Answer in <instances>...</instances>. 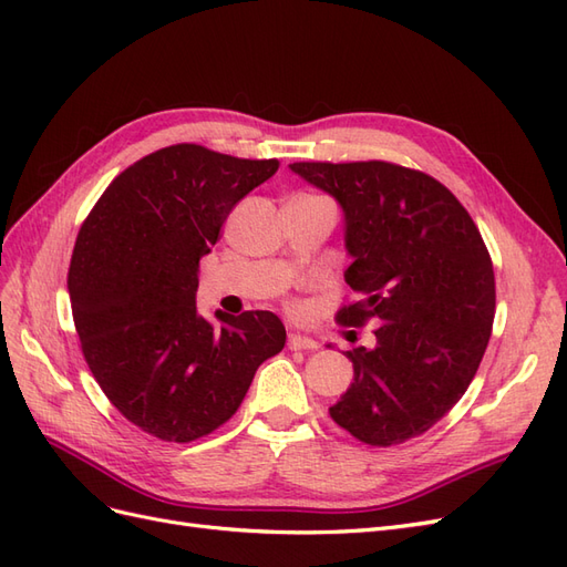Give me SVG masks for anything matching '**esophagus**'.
Segmentation results:
<instances>
[{"instance_id": "34e87169", "label": "esophagus", "mask_w": 567, "mask_h": 567, "mask_svg": "<svg viewBox=\"0 0 567 567\" xmlns=\"http://www.w3.org/2000/svg\"><path fill=\"white\" fill-rule=\"evenodd\" d=\"M288 348L290 350H317L319 342L315 338H307L300 333H290L288 336Z\"/></svg>"}]
</instances>
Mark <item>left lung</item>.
<instances>
[{
    "label": "left lung",
    "mask_w": 567,
    "mask_h": 567,
    "mask_svg": "<svg viewBox=\"0 0 567 567\" xmlns=\"http://www.w3.org/2000/svg\"><path fill=\"white\" fill-rule=\"evenodd\" d=\"M333 196L352 257L357 302L338 321L375 326V346L354 348V379L331 419L371 447L433 427L468 390L494 321V269L475 221L447 186L383 161L293 163Z\"/></svg>",
    "instance_id": "left-lung-1"
}]
</instances>
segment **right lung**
Instances as JSON below:
<instances>
[{
	"label": "right lung",
	"instance_id": "obj_1",
	"mask_svg": "<svg viewBox=\"0 0 567 567\" xmlns=\"http://www.w3.org/2000/svg\"><path fill=\"white\" fill-rule=\"evenodd\" d=\"M277 169L274 158L167 146L120 173L84 219L68 271L82 352L113 406L153 437L213 433L286 346L271 312L217 310L215 326L196 310L200 257Z\"/></svg>",
	"mask_w": 567,
	"mask_h": 567
}]
</instances>
